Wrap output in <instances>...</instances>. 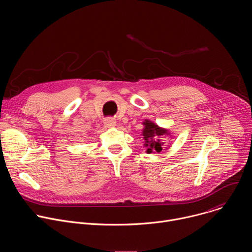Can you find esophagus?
<instances>
[{
    "label": "esophagus",
    "instance_id": "1",
    "mask_svg": "<svg viewBox=\"0 0 252 252\" xmlns=\"http://www.w3.org/2000/svg\"><path fill=\"white\" fill-rule=\"evenodd\" d=\"M104 126H116V121L114 119H111V118L106 119L104 121Z\"/></svg>",
    "mask_w": 252,
    "mask_h": 252
}]
</instances>
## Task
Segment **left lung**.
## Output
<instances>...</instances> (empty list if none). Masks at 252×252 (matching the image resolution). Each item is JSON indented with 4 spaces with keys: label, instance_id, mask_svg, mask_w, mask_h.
<instances>
[{
    "label": "left lung",
    "instance_id": "8db88e82",
    "mask_svg": "<svg viewBox=\"0 0 252 252\" xmlns=\"http://www.w3.org/2000/svg\"><path fill=\"white\" fill-rule=\"evenodd\" d=\"M143 126H145V128L142 130V135L146 140L145 147L147 148V153H160L162 151L163 142L160 141L158 137L168 134V130L159 127L158 125L149 120H146L143 122Z\"/></svg>",
    "mask_w": 252,
    "mask_h": 252
}]
</instances>
